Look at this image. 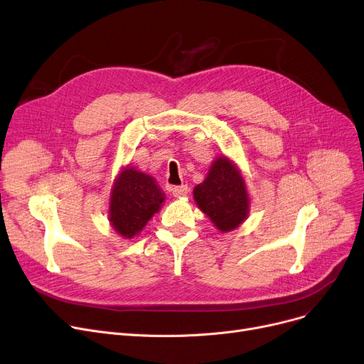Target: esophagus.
<instances>
[{
	"label": "esophagus",
	"instance_id": "esophagus-1",
	"mask_svg": "<svg viewBox=\"0 0 364 364\" xmlns=\"http://www.w3.org/2000/svg\"><path fill=\"white\" fill-rule=\"evenodd\" d=\"M189 188L186 185H181V186H173L172 188V194L175 197H186Z\"/></svg>",
	"mask_w": 364,
	"mask_h": 364
}]
</instances>
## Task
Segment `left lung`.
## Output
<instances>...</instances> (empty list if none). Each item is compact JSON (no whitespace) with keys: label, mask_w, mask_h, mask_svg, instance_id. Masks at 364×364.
<instances>
[{"label":"left lung","mask_w":364,"mask_h":364,"mask_svg":"<svg viewBox=\"0 0 364 364\" xmlns=\"http://www.w3.org/2000/svg\"><path fill=\"white\" fill-rule=\"evenodd\" d=\"M194 200L220 232L237 229L248 218L250 198L244 178L225 156L213 161L204 182L194 188Z\"/></svg>","instance_id":"1"}]
</instances>
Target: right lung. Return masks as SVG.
<instances>
[{
    "mask_svg": "<svg viewBox=\"0 0 364 364\" xmlns=\"http://www.w3.org/2000/svg\"><path fill=\"white\" fill-rule=\"evenodd\" d=\"M164 200L153 176L126 166L112 188L109 220L120 237L131 240L161 208Z\"/></svg>",
    "mask_w": 364,
    "mask_h": 364,
    "instance_id": "obj_1",
    "label": "right lung"
}]
</instances>
